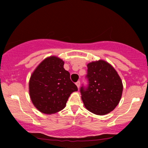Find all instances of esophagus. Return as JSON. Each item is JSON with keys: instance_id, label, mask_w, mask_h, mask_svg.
Returning a JSON list of instances; mask_svg holds the SVG:
<instances>
[{"instance_id": "1", "label": "esophagus", "mask_w": 148, "mask_h": 148, "mask_svg": "<svg viewBox=\"0 0 148 148\" xmlns=\"http://www.w3.org/2000/svg\"><path fill=\"white\" fill-rule=\"evenodd\" d=\"M80 84H81V82H80L79 81H78L76 83V86H77L78 88H79V87H80Z\"/></svg>"}]
</instances>
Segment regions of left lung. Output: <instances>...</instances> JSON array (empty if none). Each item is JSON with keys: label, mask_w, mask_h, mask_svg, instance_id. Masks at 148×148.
Returning a JSON list of instances; mask_svg holds the SVG:
<instances>
[{"label": "left lung", "mask_w": 148, "mask_h": 148, "mask_svg": "<svg viewBox=\"0 0 148 148\" xmlns=\"http://www.w3.org/2000/svg\"><path fill=\"white\" fill-rule=\"evenodd\" d=\"M87 87L80 92L84 106L96 115H103L113 111L120 102L123 86L115 69L104 60L88 64Z\"/></svg>", "instance_id": "obj_1"}]
</instances>
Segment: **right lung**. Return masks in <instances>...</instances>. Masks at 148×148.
I'll use <instances>...</instances> for the list:
<instances>
[{
	"label": "right lung",
	"mask_w": 148,
	"mask_h": 148,
	"mask_svg": "<svg viewBox=\"0 0 148 148\" xmlns=\"http://www.w3.org/2000/svg\"><path fill=\"white\" fill-rule=\"evenodd\" d=\"M63 66V60L50 56L37 66L30 76V99L42 113L53 114L62 110L70 95L78 90Z\"/></svg>",
	"instance_id": "obj_1"
}]
</instances>
